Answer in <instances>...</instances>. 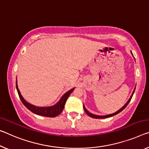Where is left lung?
Returning <instances> with one entry per match:
<instances>
[{"mask_svg": "<svg viewBox=\"0 0 149 149\" xmlns=\"http://www.w3.org/2000/svg\"><path fill=\"white\" fill-rule=\"evenodd\" d=\"M131 54H132V52H131ZM132 55H133V54H132ZM134 90H135V87H134V91H133V93H132L131 96L130 97L129 100H128V101H127V102L125 103V105L123 106V107H121V109H119V111H117V112H115V113H112V114H109V115H103V116H101V115H93V114H92V113H89V112L88 111H87V110L86 109V107H85V106L84 105V108L85 111H86V114H87V115H88L89 117H92V118H95V119H105V118H107V117H110L114 116V115H117V114H118V113H119L120 112L122 111L124 109L127 107V105H128V104H129V103L130 102V101H131V98H132V97H133V93H134Z\"/></svg>", "mask_w": 149, "mask_h": 149, "instance_id": "8db88e82", "label": "left lung"}]
</instances>
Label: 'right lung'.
<instances>
[{
  "mask_svg": "<svg viewBox=\"0 0 149 149\" xmlns=\"http://www.w3.org/2000/svg\"><path fill=\"white\" fill-rule=\"evenodd\" d=\"M16 89H17L18 95L20 97V100L22 101V102L24 105H25V107H26L28 109H29L30 111L35 113V114L41 115V116L44 117H55L58 116V115H60L61 113L62 112V111L64 108V105L65 104L66 101H67L68 97L72 93V92L74 91V88L70 89V91L63 95L58 102L56 103V105L53 106H50V107H37V106L33 105L30 104L28 102H27L23 98V97L21 95L20 92L19 91V89L17 85V81H16Z\"/></svg>",
  "mask_w": 149,
  "mask_h": 149,
  "instance_id": "add662e5",
  "label": "right lung"
}]
</instances>
